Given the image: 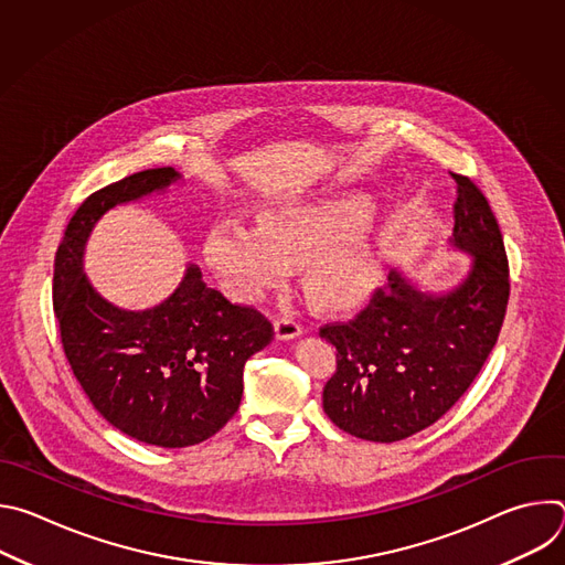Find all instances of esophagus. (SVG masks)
<instances>
[{"label": "esophagus", "instance_id": "obj_1", "mask_svg": "<svg viewBox=\"0 0 565 565\" xmlns=\"http://www.w3.org/2000/svg\"><path fill=\"white\" fill-rule=\"evenodd\" d=\"M301 324L297 319H292V317H279L277 321H275V335H277V340H295L297 335H301Z\"/></svg>", "mask_w": 565, "mask_h": 565}]
</instances>
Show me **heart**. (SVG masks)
<instances>
[{"label":"heart","mask_w":565,"mask_h":565,"mask_svg":"<svg viewBox=\"0 0 565 565\" xmlns=\"http://www.w3.org/2000/svg\"><path fill=\"white\" fill-rule=\"evenodd\" d=\"M373 205L358 196L290 201L266 210L259 225L218 221L205 238V262L225 290L257 301L301 266L306 297L324 310H340L366 295L377 255L366 227Z\"/></svg>","instance_id":"heart-1"}]
</instances>
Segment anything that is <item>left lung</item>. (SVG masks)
Wrapping results in <instances>:
<instances>
[{"mask_svg": "<svg viewBox=\"0 0 565 565\" xmlns=\"http://www.w3.org/2000/svg\"><path fill=\"white\" fill-rule=\"evenodd\" d=\"M451 248L471 257L447 292H423L391 270L351 321L319 329L338 349L324 412L347 434L395 443L443 418L492 353L510 299V273L497 216L460 174Z\"/></svg>", "mask_w": 565, "mask_h": 565, "instance_id": "8db88e82", "label": "left lung"}]
</instances>
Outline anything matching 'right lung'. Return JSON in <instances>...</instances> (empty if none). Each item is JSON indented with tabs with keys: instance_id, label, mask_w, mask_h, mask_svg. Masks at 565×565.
Segmentation results:
<instances>
[{
	"instance_id": "add662e5",
	"label": "right lung",
	"mask_w": 565,
	"mask_h": 565,
	"mask_svg": "<svg viewBox=\"0 0 565 565\" xmlns=\"http://www.w3.org/2000/svg\"><path fill=\"white\" fill-rule=\"evenodd\" d=\"M177 181L174 168H156L94 192L71 216L53 270L60 338L79 386L109 425L168 449L225 427L244 393L246 362L275 335L259 310L207 288L194 264L166 301L145 310L118 308L89 284L83 257L96 223Z\"/></svg>"
}]
</instances>
